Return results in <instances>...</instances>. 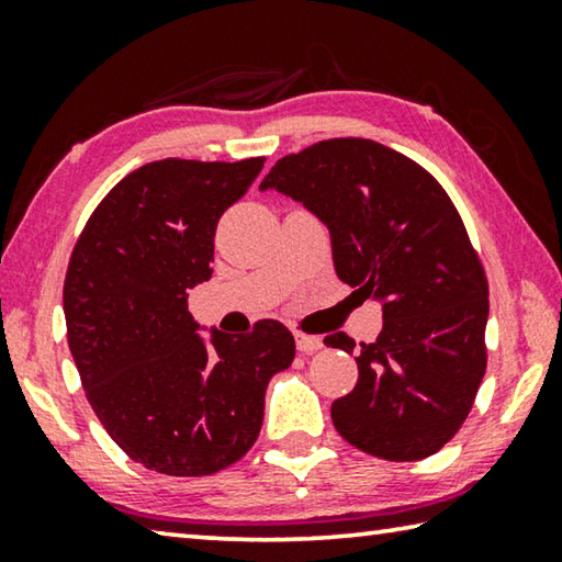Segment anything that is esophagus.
Wrapping results in <instances>:
<instances>
[{
	"instance_id": "obj_1",
	"label": "esophagus",
	"mask_w": 562,
	"mask_h": 562,
	"mask_svg": "<svg viewBox=\"0 0 562 562\" xmlns=\"http://www.w3.org/2000/svg\"><path fill=\"white\" fill-rule=\"evenodd\" d=\"M295 342H297V350L302 355H313L317 350H323V340L315 335H302V333H295Z\"/></svg>"
}]
</instances>
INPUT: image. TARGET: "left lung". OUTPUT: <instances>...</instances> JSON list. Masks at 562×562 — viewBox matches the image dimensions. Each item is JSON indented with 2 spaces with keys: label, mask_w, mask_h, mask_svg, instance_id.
<instances>
[{
  "label": "left lung",
  "mask_w": 562,
  "mask_h": 562,
  "mask_svg": "<svg viewBox=\"0 0 562 562\" xmlns=\"http://www.w3.org/2000/svg\"><path fill=\"white\" fill-rule=\"evenodd\" d=\"M329 229L335 272L382 305L358 385L333 403L342 438L382 460H423L460 430L485 375L487 280L456 204L380 142L325 139L278 159L260 184ZM329 347L355 350L345 333Z\"/></svg>",
  "instance_id": "left-lung-1"
}]
</instances>
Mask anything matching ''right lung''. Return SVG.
<instances>
[{
    "label": "right lung",
    "instance_id": "obj_1",
    "mask_svg": "<svg viewBox=\"0 0 562 562\" xmlns=\"http://www.w3.org/2000/svg\"><path fill=\"white\" fill-rule=\"evenodd\" d=\"M262 165H142L97 204L69 260L67 340L89 405L132 460L162 475H212L243 458L267 382L295 360L278 319L237 337L212 329L207 342L187 310L212 278L222 212Z\"/></svg>",
    "mask_w": 562,
    "mask_h": 562
}]
</instances>
